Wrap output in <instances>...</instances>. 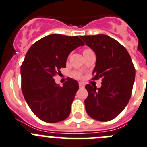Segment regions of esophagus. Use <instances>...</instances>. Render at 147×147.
Instances as JSON below:
<instances>
[{"label":"esophagus","instance_id":"obj_1","mask_svg":"<svg viewBox=\"0 0 147 147\" xmlns=\"http://www.w3.org/2000/svg\"><path fill=\"white\" fill-rule=\"evenodd\" d=\"M78 84H79V87L80 88H84V86H85V85H84V83H81V82H80V83H78Z\"/></svg>","mask_w":147,"mask_h":147}]
</instances>
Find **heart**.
Returning a JSON list of instances; mask_svg holds the SVG:
<instances>
[{
  "instance_id": "heart-1",
  "label": "heart",
  "mask_w": 147,
  "mask_h": 147,
  "mask_svg": "<svg viewBox=\"0 0 147 147\" xmlns=\"http://www.w3.org/2000/svg\"><path fill=\"white\" fill-rule=\"evenodd\" d=\"M89 50H90V49H84V50H83V52H84V51H89ZM73 75L75 77V78H81L82 74L80 73V72H74Z\"/></svg>"
}]
</instances>
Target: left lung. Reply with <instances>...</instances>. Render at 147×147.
<instances>
[{
  "label": "left lung",
  "instance_id": "1",
  "mask_svg": "<svg viewBox=\"0 0 147 147\" xmlns=\"http://www.w3.org/2000/svg\"><path fill=\"white\" fill-rule=\"evenodd\" d=\"M96 54L91 80L101 78V88L88 84L85 100L88 115L101 122L113 120L125 109L131 98L135 80V67L125 48L106 35L81 36Z\"/></svg>",
  "mask_w": 147,
  "mask_h": 147
}]
</instances>
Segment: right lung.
<instances>
[{"label": "right lung", "mask_w": 147, "mask_h": 147, "mask_svg": "<svg viewBox=\"0 0 147 147\" xmlns=\"http://www.w3.org/2000/svg\"><path fill=\"white\" fill-rule=\"evenodd\" d=\"M83 45L78 36L53 34L35 42L26 53L21 65L22 90L30 109L40 120L55 123L70 114L78 83L68 78L60 87L53 77L65 68L70 52Z\"/></svg>", "instance_id": "add662e5"}]
</instances>
